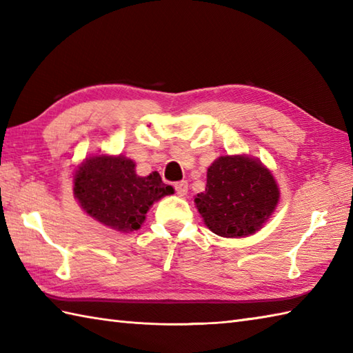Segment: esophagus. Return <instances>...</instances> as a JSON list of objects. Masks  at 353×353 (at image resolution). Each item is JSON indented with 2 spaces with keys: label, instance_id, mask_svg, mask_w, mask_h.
I'll use <instances>...</instances> for the list:
<instances>
[{
  "label": "esophagus",
  "instance_id": "obj_1",
  "mask_svg": "<svg viewBox=\"0 0 353 353\" xmlns=\"http://www.w3.org/2000/svg\"><path fill=\"white\" fill-rule=\"evenodd\" d=\"M174 188H176V192L179 194V196L183 197V196H186V192H188V182H185V181L177 182L174 185Z\"/></svg>",
  "mask_w": 353,
  "mask_h": 353
}]
</instances>
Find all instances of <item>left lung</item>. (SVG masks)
Instances as JSON below:
<instances>
[{"label": "left lung", "mask_w": 353, "mask_h": 353, "mask_svg": "<svg viewBox=\"0 0 353 353\" xmlns=\"http://www.w3.org/2000/svg\"><path fill=\"white\" fill-rule=\"evenodd\" d=\"M279 199L274 176L258 157L224 154L208 168L206 188L194 203L215 235L244 238L264 226Z\"/></svg>", "instance_id": "1"}]
</instances>
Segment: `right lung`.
Instances as JSON below:
<instances>
[{"instance_id":"right-lung-1","label":"right lung","mask_w":353,"mask_h":353,"mask_svg":"<svg viewBox=\"0 0 353 353\" xmlns=\"http://www.w3.org/2000/svg\"><path fill=\"white\" fill-rule=\"evenodd\" d=\"M72 177L74 197L83 212L123 234L138 230L153 203L174 194L157 171L138 176L137 163L124 154L89 156Z\"/></svg>"}]
</instances>
